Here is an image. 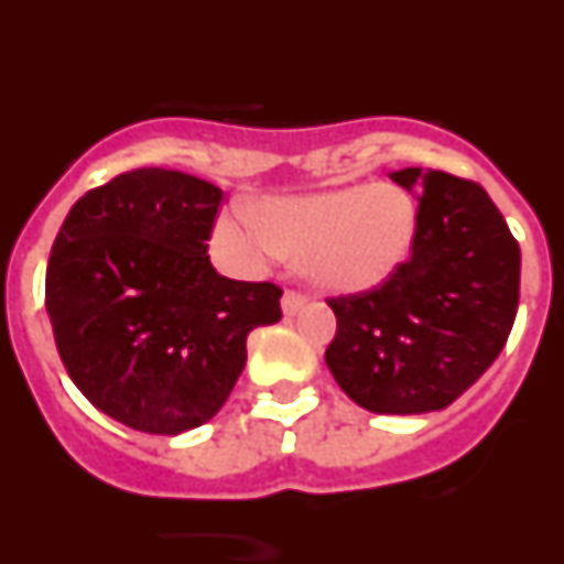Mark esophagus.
Masks as SVG:
<instances>
[{
    "instance_id": "34e87169",
    "label": "esophagus",
    "mask_w": 564,
    "mask_h": 564,
    "mask_svg": "<svg viewBox=\"0 0 564 564\" xmlns=\"http://www.w3.org/2000/svg\"><path fill=\"white\" fill-rule=\"evenodd\" d=\"M305 305H307V299L296 291H285V296H282V313H285L288 318L305 311Z\"/></svg>"
}]
</instances>
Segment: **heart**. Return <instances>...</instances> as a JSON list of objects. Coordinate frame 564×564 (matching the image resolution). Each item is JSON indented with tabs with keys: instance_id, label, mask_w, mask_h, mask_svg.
<instances>
[{
	"instance_id": "b5f03b06",
	"label": "heart",
	"mask_w": 564,
	"mask_h": 564,
	"mask_svg": "<svg viewBox=\"0 0 564 564\" xmlns=\"http://www.w3.org/2000/svg\"><path fill=\"white\" fill-rule=\"evenodd\" d=\"M415 237V197L392 183L268 197L253 214L228 212L214 226V242L239 271L288 253L311 285L336 296L387 285L412 257Z\"/></svg>"
}]
</instances>
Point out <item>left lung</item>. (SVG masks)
<instances>
[{"instance_id":"1","label":"left lung","mask_w":564,"mask_h":564,"mask_svg":"<svg viewBox=\"0 0 564 564\" xmlns=\"http://www.w3.org/2000/svg\"><path fill=\"white\" fill-rule=\"evenodd\" d=\"M390 177L417 200L415 248L387 285L333 299L325 361L361 410L423 415L500 356L520 302V246L477 183L421 166Z\"/></svg>"}]
</instances>
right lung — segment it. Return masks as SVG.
Segmentation results:
<instances>
[{
    "instance_id": "1",
    "label": "right lung",
    "mask_w": 564,
    "mask_h": 564,
    "mask_svg": "<svg viewBox=\"0 0 564 564\" xmlns=\"http://www.w3.org/2000/svg\"><path fill=\"white\" fill-rule=\"evenodd\" d=\"M223 188L174 169H134L69 208L47 262V316L69 378L129 430L174 437L223 410L253 327L282 291L214 271Z\"/></svg>"
}]
</instances>
